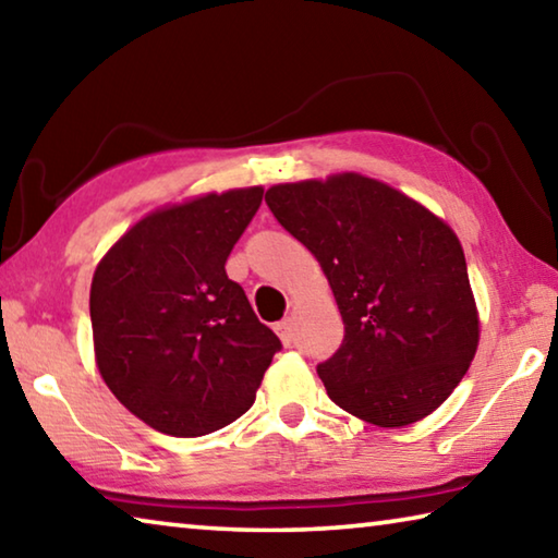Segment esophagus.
<instances>
[{"label":"esophagus","instance_id":"1","mask_svg":"<svg viewBox=\"0 0 558 558\" xmlns=\"http://www.w3.org/2000/svg\"><path fill=\"white\" fill-rule=\"evenodd\" d=\"M276 332L280 335L282 344L290 347V344H292V319L286 317V319H282V323H278V325H276Z\"/></svg>","mask_w":558,"mask_h":558}]
</instances>
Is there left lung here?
<instances>
[{
  "instance_id": "obj_1",
  "label": "left lung",
  "mask_w": 558,
  "mask_h": 558,
  "mask_svg": "<svg viewBox=\"0 0 558 558\" xmlns=\"http://www.w3.org/2000/svg\"><path fill=\"white\" fill-rule=\"evenodd\" d=\"M266 202L317 258L342 313V344L317 366L329 399L379 428L430 415L468 374L480 342L456 231L359 172L276 184Z\"/></svg>"
}]
</instances>
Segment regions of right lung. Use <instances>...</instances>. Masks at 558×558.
<instances>
[{
    "label": "right lung",
    "mask_w": 558,
    "mask_h": 558,
    "mask_svg": "<svg viewBox=\"0 0 558 558\" xmlns=\"http://www.w3.org/2000/svg\"><path fill=\"white\" fill-rule=\"evenodd\" d=\"M260 202L263 186H243L159 206L93 272L98 372L149 428L199 438L256 401L280 339L226 276V260Z\"/></svg>",
    "instance_id": "add662e5"
}]
</instances>
